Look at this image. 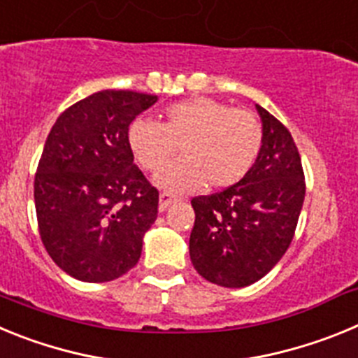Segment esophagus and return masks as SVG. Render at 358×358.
Returning <instances> with one entry per match:
<instances>
[{
  "label": "esophagus",
  "instance_id": "34e87169",
  "mask_svg": "<svg viewBox=\"0 0 358 358\" xmlns=\"http://www.w3.org/2000/svg\"><path fill=\"white\" fill-rule=\"evenodd\" d=\"M176 201H177L176 195L169 194V192H163V194L159 195V211H161V213H163V211L169 210V208L172 206V204H173V202H176Z\"/></svg>",
  "mask_w": 358,
  "mask_h": 358
}]
</instances>
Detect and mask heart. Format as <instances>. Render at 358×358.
Wrapping results in <instances>:
<instances>
[{"instance_id": "heart-1", "label": "heart", "mask_w": 358, "mask_h": 358, "mask_svg": "<svg viewBox=\"0 0 358 358\" xmlns=\"http://www.w3.org/2000/svg\"><path fill=\"white\" fill-rule=\"evenodd\" d=\"M183 159L157 173L164 189L185 194L208 185L235 186L248 176L264 147V127L255 113L233 109L213 98H189L163 110L161 123L136 120L129 127V147L136 163L157 172L175 153Z\"/></svg>"}]
</instances>
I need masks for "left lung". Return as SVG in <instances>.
<instances>
[{
    "mask_svg": "<svg viewBox=\"0 0 358 358\" xmlns=\"http://www.w3.org/2000/svg\"><path fill=\"white\" fill-rule=\"evenodd\" d=\"M264 147L251 172L235 186L192 199L195 224L189 258L215 285L248 287L281 260L305 201L301 156L289 129L262 106Z\"/></svg>",
    "mask_w": 358,
    "mask_h": 358,
    "instance_id": "obj_1",
    "label": "left lung"
}]
</instances>
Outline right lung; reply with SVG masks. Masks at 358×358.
Masks as SVG:
<instances>
[{
    "label": "right lung",
    "mask_w": 358,
    "mask_h": 358,
    "mask_svg": "<svg viewBox=\"0 0 358 358\" xmlns=\"http://www.w3.org/2000/svg\"><path fill=\"white\" fill-rule=\"evenodd\" d=\"M156 94L98 91L57 118L34 181L39 235L69 276L116 280L141 256L143 235L157 218L159 192L129 147V125Z\"/></svg>",
    "instance_id": "obj_1"
}]
</instances>
